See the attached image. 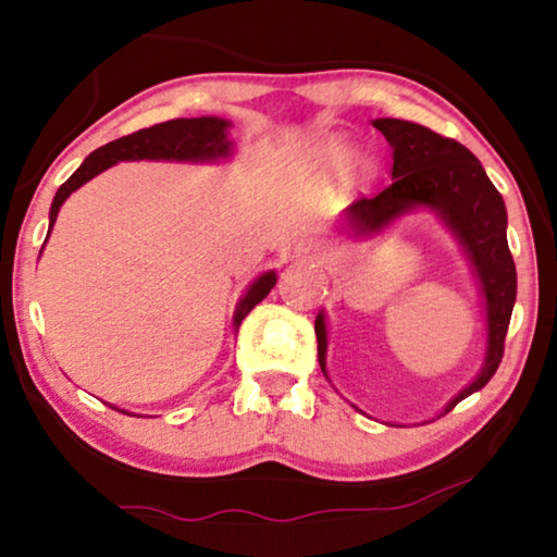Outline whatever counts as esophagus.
I'll use <instances>...</instances> for the list:
<instances>
[{
    "label": "esophagus",
    "instance_id": "1",
    "mask_svg": "<svg viewBox=\"0 0 557 557\" xmlns=\"http://www.w3.org/2000/svg\"><path fill=\"white\" fill-rule=\"evenodd\" d=\"M296 253L307 256V258H322L324 246L317 240H301V243H296Z\"/></svg>",
    "mask_w": 557,
    "mask_h": 557
}]
</instances>
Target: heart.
<instances>
[{
  "instance_id": "b5f03b06",
  "label": "heart",
  "mask_w": 557,
  "mask_h": 557,
  "mask_svg": "<svg viewBox=\"0 0 557 557\" xmlns=\"http://www.w3.org/2000/svg\"><path fill=\"white\" fill-rule=\"evenodd\" d=\"M345 144L342 141H337V139H330V141H324L322 147H319V157L324 159V162H337V159H342L345 157ZM355 170H357V174H368L370 172V162L364 157H357L355 159Z\"/></svg>"
}]
</instances>
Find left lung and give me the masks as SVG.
I'll list each match as a JSON object with an SVG mask.
<instances>
[{
	"instance_id": "left-lung-1",
	"label": "left lung",
	"mask_w": 557,
	"mask_h": 557,
	"mask_svg": "<svg viewBox=\"0 0 557 557\" xmlns=\"http://www.w3.org/2000/svg\"><path fill=\"white\" fill-rule=\"evenodd\" d=\"M372 126L393 149V185L375 197H362L345 212V223L355 235H380L395 220L416 210H431L459 243L484 299L486 349L484 364L471 383L446 403L448 413L456 403L482 391L497 372L505 355V337L517 299V271L507 246L505 200L486 177L484 166L463 144L446 139L413 121L375 119ZM319 364L326 375V317L317 322ZM441 413V416H444Z\"/></svg>"
}]
</instances>
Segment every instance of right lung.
Returning a JSON list of instances; mask_svg holds the SVG:
<instances>
[{"mask_svg": "<svg viewBox=\"0 0 557 557\" xmlns=\"http://www.w3.org/2000/svg\"><path fill=\"white\" fill-rule=\"evenodd\" d=\"M227 128H231V121L218 116L172 119L164 121V124L121 136V139L109 141L106 147L90 151L78 170L60 185L55 197H52L48 238L63 202L75 189L94 180L96 174L106 172L109 166L119 162H141V159H151V162H225L233 154V141L227 139ZM48 238H45V243H48ZM273 286H276V271H265L246 288L238 307H235L233 332H238V326L248 317V311L258 301H263ZM121 413H126V410H121Z\"/></svg>", "mask_w": 557, "mask_h": 557, "instance_id": "1", "label": "right lung"}]
</instances>
